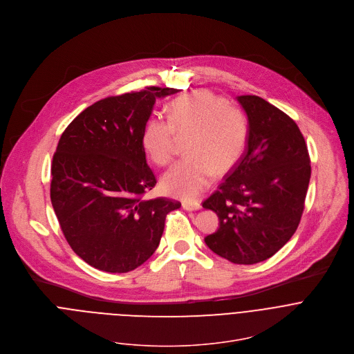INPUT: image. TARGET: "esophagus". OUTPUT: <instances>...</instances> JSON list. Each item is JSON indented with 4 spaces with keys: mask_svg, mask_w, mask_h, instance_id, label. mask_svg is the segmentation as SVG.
I'll return each mask as SVG.
<instances>
[{
    "mask_svg": "<svg viewBox=\"0 0 354 354\" xmlns=\"http://www.w3.org/2000/svg\"><path fill=\"white\" fill-rule=\"evenodd\" d=\"M182 207H183V209H186V211H198V209L201 208L200 203H187V201H185V203L182 204Z\"/></svg>",
    "mask_w": 354,
    "mask_h": 354,
    "instance_id": "esophagus-1",
    "label": "esophagus"
}]
</instances>
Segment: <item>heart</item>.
I'll return each mask as SVG.
<instances>
[{"label":"heart","mask_w":354,"mask_h":354,"mask_svg":"<svg viewBox=\"0 0 354 354\" xmlns=\"http://www.w3.org/2000/svg\"><path fill=\"white\" fill-rule=\"evenodd\" d=\"M167 118L153 117L145 124L142 145L151 161L164 167L172 162L178 140L187 139L189 158L172 167L161 185L174 197L193 200L216 174L229 172L241 160L248 138L247 120L240 109L208 89L172 100Z\"/></svg>","instance_id":"1"}]
</instances>
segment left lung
I'll return each instance as SVG.
<instances>
[{"label": "left lung", "instance_id": "1", "mask_svg": "<svg viewBox=\"0 0 354 354\" xmlns=\"http://www.w3.org/2000/svg\"><path fill=\"white\" fill-rule=\"evenodd\" d=\"M237 100L248 117L247 149L203 203L221 222L205 244L233 263L254 265L273 257L297 232L312 167L305 138L290 115L257 95Z\"/></svg>", "mask_w": 354, "mask_h": 354}]
</instances>
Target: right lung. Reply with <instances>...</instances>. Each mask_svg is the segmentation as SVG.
Here are the masks:
<instances>
[{"instance_id":"obj_1","label":"right lung","mask_w":354,"mask_h":354,"mask_svg":"<svg viewBox=\"0 0 354 354\" xmlns=\"http://www.w3.org/2000/svg\"><path fill=\"white\" fill-rule=\"evenodd\" d=\"M175 88L147 86L104 97L62 133L50 165V203L64 239L88 265L127 273L157 250L167 215L179 201L143 200L157 179L142 132L156 97Z\"/></svg>"}]
</instances>
